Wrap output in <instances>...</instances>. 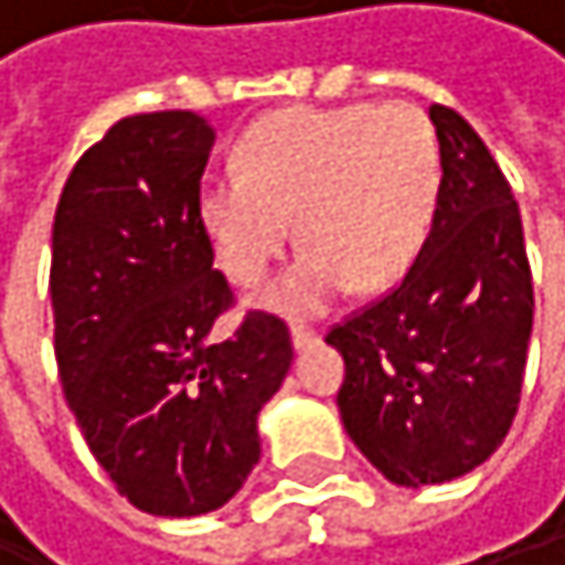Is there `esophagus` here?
I'll list each match as a JSON object with an SVG mask.
<instances>
[{
	"mask_svg": "<svg viewBox=\"0 0 565 565\" xmlns=\"http://www.w3.org/2000/svg\"><path fill=\"white\" fill-rule=\"evenodd\" d=\"M318 339H321V332H318V329H308V324H295V329H291L295 349H308V345H315Z\"/></svg>",
	"mask_w": 565,
	"mask_h": 565,
	"instance_id": "1",
	"label": "esophagus"
}]
</instances>
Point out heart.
I'll use <instances>...</instances> for the list:
<instances>
[{
    "label": "heart",
    "instance_id": "obj_1",
    "mask_svg": "<svg viewBox=\"0 0 565 565\" xmlns=\"http://www.w3.org/2000/svg\"><path fill=\"white\" fill-rule=\"evenodd\" d=\"M233 175L200 192L223 274L257 288L295 241L301 257L264 305L318 315L349 288L380 295L420 257L440 200V145L409 104H305L264 115L236 145Z\"/></svg>",
    "mask_w": 565,
    "mask_h": 565
}]
</instances>
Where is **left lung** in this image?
I'll list each match as a JSON object with an SVG mask.
<instances>
[{
  "mask_svg": "<svg viewBox=\"0 0 565 565\" xmlns=\"http://www.w3.org/2000/svg\"><path fill=\"white\" fill-rule=\"evenodd\" d=\"M430 121L444 182L427 244L393 291L324 335L345 359L349 437L406 488L461 478L505 440L535 311L509 179L458 111L430 104Z\"/></svg>",
  "mask_w": 565,
  "mask_h": 565,
  "instance_id": "1",
  "label": "left lung"
}]
</instances>
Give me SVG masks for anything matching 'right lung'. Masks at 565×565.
Returning a JSON list of instances; mask_svg holds the SVG:
<instances>
[{
	"label": "right lung",
	"instance_id": "obj_1",
	"mask_svg": "<svg viewBox=\"0 0 565 565\" xmlns=\"http://www.w3.org/2000/svg\"><path fill=\"white\" fill-rule=\"evenodd\" d=\"M216 131L192 111L131 115L77 159L53 216V352L77 427L128 502L206 515L260 461L257 414L285 383L288 324L233 308L200 216Z\"/></svg>",
	"mask_w": 565,
	"mask_h": 565
}]
</instances>
